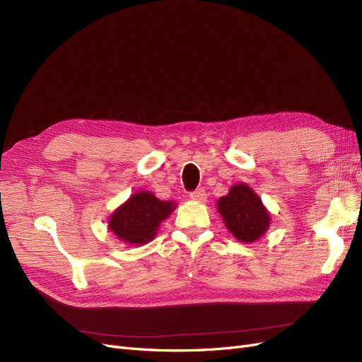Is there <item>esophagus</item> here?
Here are the masks:
<instances>
[{
  "label": "esophagus",
  "mask_w": 362,
  "mask_h": 362,
  "mask_svg": "<svg viewBox=\"0 0 362 362\" xmlns=\"http://www.w3.org/2000/svg\"><path fill=\"white\" fill-rule=\"evenodd\" d=\"M190 198L194 199V201H201L204 202L206 199V193L204 189H196L193 192H190Z\"/></svg>",
  "instance_id": "34e87169"
}]
</instances>
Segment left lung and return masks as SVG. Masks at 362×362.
I'll use <instances>...</instances> for the list:
<instances>
[{
	"label": "left lung",
	"instance_id": "1",
	"mask_svg": "<svg viewBox=\"0 0 362 362\" xmlns=\"http://www.w3.org/2000/svg\"><path fill=\"white\" fill-rule=\"evenodd\" d=\"M217 205L228 229L240 242H255L269 228L270 216L264 205L245 184L231 187L226 196L218 199Z\"/></svg>",
	"mask_w": 362,
	"mask_h": 362
}]
</instances>
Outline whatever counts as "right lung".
Instances as JSON below:
<instances>
[{
    "mask_svg": "<svg viewBox=\"0 0 362 362\" xmlns=\"http://www.w3.org/2000/svg\"><path fill=\"white\" fill-rule=\"evenodd\" d=\"M173 208L172 202H163L148 192L136 193L115 211L110 229L127 245H145Z\"/></svg>",
    "mask_w": 362,
    "mask_h": 362,
    "instance_id": "obj_1",
    "label": "right lung"
}]
</instances>
